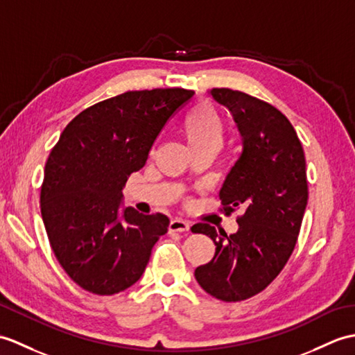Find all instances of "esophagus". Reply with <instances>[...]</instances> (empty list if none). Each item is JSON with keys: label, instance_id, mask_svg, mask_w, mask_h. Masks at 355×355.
Listing matches in <instances>:
<instances>
[{"label": "esophagus", "instance_id": "1", "mask_svg": "<svg viewBox=\"0 0 355 355\" xmlns=\"http://www.w3.org/2000/svg\"><path fill=\"white\" fill-rule=\"evenodd\" d=\"M191 230V224L183 219H172L169 224V233H186Z\"/></svg>", "mask_w": 355, "mask_h": 355}]
</instances>
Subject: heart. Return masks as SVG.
Returning <instances> with one entry per match:
<instances>
[{"instance_id":"heart-1","label":"heart","mask_w":355,"mask_h":355,"mask_svg":"<svg viewBox=\"0 0 355 355\" xmlns=\"http://www.w3.org/2000/svg\"><path fill=\"white\" fill-rule=\"evenodd\" d=\"M181 131L191 151L207 146L219 150L224 140V121L215 107L202 103L184 118Z\"/></svg>"}]
</instances>
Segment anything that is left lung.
Wrapping results in <instances>:
<instances>
[{
  "instance_id": "1",
  "label": "left lung",
  "mask_w": 355,
  "mask_h": 355,
  "mask_svg": "<svg viewBox=\"0 0 355 355\" xmlns=\"http://www.w3.org/2000/svg\"><path fill=\"white\" fill-rule=\"evenodd\" d=\"M209 94L232 113L242 136V153L219 198L227 213H245L230 236L209 224L192 227L216 245L195 278L215 298L236 302L266 289L291 257L309 200L306 157L292 123L274 105L225 87Z\"/></svg>"
}]
</instances>
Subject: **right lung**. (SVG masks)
I'll return each mask as SVG.
<instances>
[{
  "label": "right lung",
  "mask_w": 355,
  "mask_h": 355,
  "mask_svg": "<svg viewBox=\"0 0 355 355\" xmlns=\"http://www.w3.org/2000/svg\"><path fill=\"white\" fill-rule=\"evenodd\" d=\"M193 94L171 87L109 98L77 114L51 150L40 211L57 260L85 291L113 295L128 289L168 233L169 219L162 213L122 207V189Z\"/></svg>",
  "instance_id": "obj_1"
}]
</instances>
